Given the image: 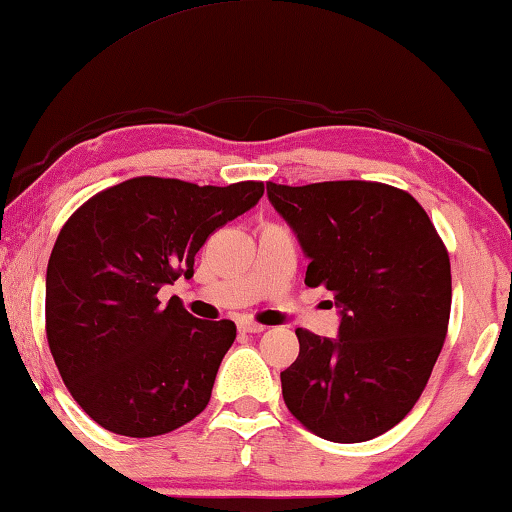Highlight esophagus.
<instances>
[{"label":"esophagus","mask_w":512,"mask_h":512,"mask_svg":"<svg viewBox=\"0 0 512 512\" xmlns=\"http://www.w3.org/2000/svg\"><path fill=\"white\" fill-rule=\"evenodd\" d=\"M264 329L266 326L253 322V319H241L239 322V331H243V333H262Z\"/></svg>","instance_id":"1"}]
</instances>
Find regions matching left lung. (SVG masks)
<instances>
[{"label": "left lung", "mask_w": 512, "mask_h": 512, "mask_svg": "<svg viewBox=\"0 0 512 512\" xmlns=\"http://www.w3.org/2000/svg\"><path fill=\"white\" fill-rule=\"evenodd\" d=\"M299 236L305 285L342 308L340 335L296 329L282 398L305 430L358 444L398 425L425 391L451 317V259L407 190L379 181L266 183Z\"/></svg>", "instance_id": "obj_1"}]
</instances>
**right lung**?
Returning <instances> with one entry per match:
<instances>
[{
    "mask_svg": "<svg viewBox=\"0 0 512 512\" xmlns=\"http://www.w3.org/2000/svg\"><path fill=\"white\" fill-rule=\"evenodd\" d=\"M262 195V181L135 177L89 197L61 227L45 335L66 388L105 430L158 437L207 407L236 326L193 317L177 296L160 305L158 289L193 276L204 241Z\"/></svg>",
    "mask_w": 512,
    "mask_h": 512,
    "instance_id": "obj_1",
    "label": "right lung"
}]
</instances>
